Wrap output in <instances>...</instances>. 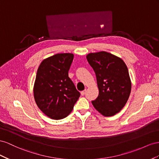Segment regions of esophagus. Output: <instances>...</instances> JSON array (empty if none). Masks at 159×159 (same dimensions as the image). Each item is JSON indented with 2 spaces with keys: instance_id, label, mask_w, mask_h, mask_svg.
<instances>
[{
  "instance_id": "esophagus-1",
  "label": "esophagus",
  "mask_w": 159,
  "mask_h": 159,
  "mask_svg": "<svg viewBox=\"0 0 159 159\" xmlns=\"http://www.w3.org/2000/svg\"><path fill=\"white\" fill-rule=\"evenodd\" d=\"M85 93H86V90H83V91H82V92L80 93V94H81V95H82V96H83V95H84Z\"/></svg>"
}]
</instances>
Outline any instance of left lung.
Wrapping results in <instances>:
<instances>
[{"mask_svg":"<svg viewBox=\"0 0 159 159\" xmlns=\"http://www.w3.org/2000/svg\"><path fill=\"white\" fill-rule=\"evenodd\" d=\"M97 77L98 97L92 101L94 107L105 116L120 112L130 96L131 81L127 66L120 58L101 51L87 56Z\"/></svg>","mask_w":159,"mask_h":159,"instance_id":"left-lung-1","label":"left lung"}]
</instances>
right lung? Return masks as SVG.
I'll return each instance as SVG.
<instances>
[{
	"instance_id": "1",
	"label": "right lung",
	"mask_w": 159,
	"mask_h": 159,
	"mask_svg": "<svg viewBox=\"0 0 159 159\" xmlns=\"http://www.w3.org/2000/svg\"><path fill=\"white\" fill-rule=\"evenodd\" d=\"M72 53H60L40 63L37 70L33 93L35 102L44 115L60 120L72 112L80 97L69 70L73 61Z\"/></svg>"
}]
</instances>
